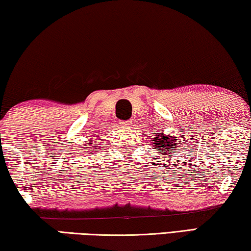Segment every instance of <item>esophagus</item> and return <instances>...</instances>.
<instances>
[{
	"mask_svg": "<svg viewBox=\"0 0 251 251\" xmlns=\"http://www.w3.org/2000/svg\"><path fill=\"white\" fill-rule=\"evenodd\" d=\"M120 126H122V128H130V126H132V121H130V120L122 121V122H120Z\"/></svg>",
	"mask_w": 251,
	"mask_h": 251,
	"instance_id": "1",
	"label": "esophagus"
}]
</instances>
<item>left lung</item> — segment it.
<instances>
[{"mask_svg":"<svg viewBox=\"0 0 251 251\" xmlns=\"http://www.w3.org/2000/svg\"><path fill=\"white\" fill-rule=\"evenodd\" d=\"M151 141H152L153 149L158 151V157H162V155H167L168 157V153H171L172 150H176V147L179 146L176 135L166 134L163 132L153 133L152 138H151ZM176 152H174V154Z\"/></svg>","mask_w":251,"mask_h":251,"instance_id":"obj_1","label":"left lung"}]
</instances>
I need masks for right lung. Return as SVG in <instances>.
<instances>
[{
	"mask_svg": "<svg viewBox=\"0 0 251 251\" xmlns=\"http://www.w3.org/2000/svg\"><path fill=\"white\" fill-rule=\"evenodd\" d=\"M94 145H99V143H98V142H93V140H89L87 143H85L84 149H87V148H90V147H92V146H94ZM94 147H96V148H94V149H100L101 146H99V147L94 146ZM90 149H91V148H90Z\"/></svg>",
	"mask_w": 251,
	"mask_h": 251,
	"instance_id": "add662e5",
	"label": "right lung"
}]
</instances>
